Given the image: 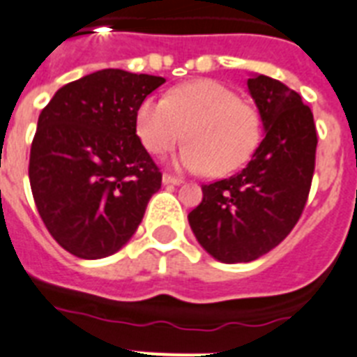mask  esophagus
Listing matches in <instances>:
<instances>
[{
    "instance_id": "1",
    "label": "esophagus",
    "mask_w": 357,
    "mask_h": 357,
    "mask_svg": "<svg viewBox=\"0 0 357 357\" xmlns=\"http://www.w3.org/2000/svg\"><path fill=\"white\" fill-rule=\"evenodd\" d=\"M162 182H164V184L178 185V184H181V182H182V178H178V176L169 175V173H164V175H162Z\"/></svg>"
}]
</instances>
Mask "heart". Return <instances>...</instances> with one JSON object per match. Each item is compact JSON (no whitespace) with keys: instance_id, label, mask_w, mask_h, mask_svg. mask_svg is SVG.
Returning a JSON list of instances; mask_svg holds the SVG:
<instances>
[{"instance_id":"1","label":"heart","mask_w":357,"mask_h":357,"mask_svg":"<svg viewBox=\"0 0 357 357\" xmlns=\"http://www.w3.org/2000/svg\"><path fill=\"white\" fill-rule=\"evenodd\" d=\"M186 135H183V131ZM137 132L153 155L169 151L184 138L178 164L220 176L250 160L263 138L257 107L213 79H193L167 94L147 96L137 111Z\"/></svg>"}]
</instances>
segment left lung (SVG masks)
Here are the masks:
<instances>
[{"mask_svg":"<svg viewBox=\"0 0 357 357\" xmlns=\"http://www.w3.org/2000/svg\"><path fill=\"white\" fill-rule=\"evenodd\" d=\"M266 137L237 175L202 185L188 220L220 263H250L287 238L305 210L316 169L317 132L301 96L270 76L248 78Z\"/></svg>","mask_w":357,"mask_h":357,"instance_id":"left-lung-1","label":"left lung"}]
</instances>
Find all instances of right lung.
Returning <instances> with one entry per match:
<instances>
[{"mask_svg":"<svg viewBox=\"0 0 357 357\" xmlns=\"http://www.w3.org/2000/svg\"><path fill=\"white\" fill-rule=\"evenodd\" d=\"M164 82L96 70L56 91L40 113L29 160L32 197L52 238L76 257L119 252L160 190V169L137 135V111Z\"/></svg>","mask_w":357,"mask_h":357,"instance_id":"1","label":"right lung"}]
</instances>
